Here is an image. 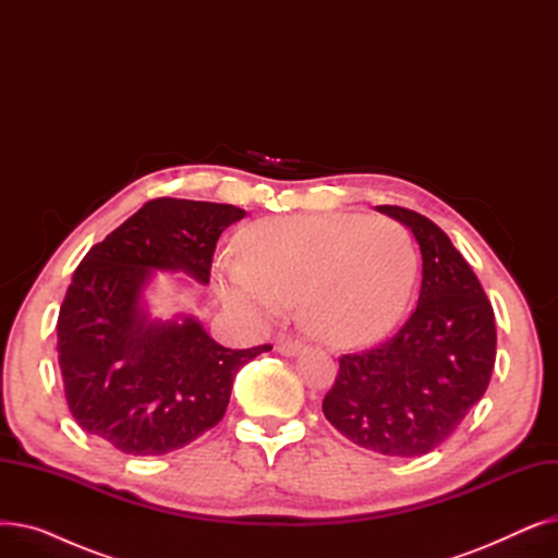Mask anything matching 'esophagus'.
<instances>
[{"instance_id": "34e87169", "label": "esophagus", "mask_w": 558, "mask_h": 558, "mask_svg": "<svg viewBox=\"0 0 558 558\" xmlns=\"http://www.w3.org/2000/svg\"><path fill=\"white\" fill-rule=\"evenodd\" d=\"M303 348H305V345H303L299 339H291V337H280V339L276 341V350H278L280 355H287V357L299 355Z\"/></svg>"}]
</instances>
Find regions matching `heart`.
I'll use <instances>...</instances> for the list:
<instances>
[{
    "mask_svg": "<svg viewBox=\"0 0 558 558\" xmlns=\"http://www.w3.org/2000/svg\"><path fill=\"white\" fill-rule=\"evenodd\" d=\"M240 248L242 259L217 264L221 299L257 318L301 301L307 332L339 348L385 337L414 276L409 234L377 215L262 219L242 232Z\"/></svg>",
    "mask_w": 558,
    "mask_h": 558,
    "instance_id": "1",
    "label": "heart"
}]
</instances>
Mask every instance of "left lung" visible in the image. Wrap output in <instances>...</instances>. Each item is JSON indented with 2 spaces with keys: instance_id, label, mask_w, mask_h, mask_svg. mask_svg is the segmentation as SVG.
Masks as SVG:
<instances>
[{
  "instance_id": "obj_1",
  "label": "left lung",
  "mask_w": 558,
  "mask_h": 558,
  "mask_svg": "<svg viewBox=\"0 0 558 558\" xmlns=\"http://www.w3.org/2000/svg\"><path fill=\"white\" fill-rule=\"evenodd\" d=\"M421 246L418 305L383 345L339 357L326 418L360 448L421 457L482 400L495 364V314L471 264L427 217L377 205Z\"/></svg>"
}]
</instances>
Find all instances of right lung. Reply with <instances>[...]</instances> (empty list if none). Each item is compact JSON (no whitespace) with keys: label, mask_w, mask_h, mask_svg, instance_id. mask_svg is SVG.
<instances>
[{"label":"right lung","mask_w":558,"mask_h":558,"mask_svg":"<svg viewBox=\"0 0 558 558\" xmlns=\"http://www.w3.org/2000/svg\"><path fill=\"white\" fill-rule=\"evenodd\" d=\"M244 217L226 203L154 198L87 251L56 324L65 400L83 432L154 457L223 418L234 375L271 345L223 348L194 316L151 320L142 291L156 271L208 284L221 232Z\"/></svg>","instance_id":"1"}]
</instances>
